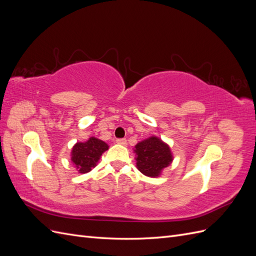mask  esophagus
I'll use <instances>...</instances> for the list:
<instances>
[{
  "label": "esophagus",
  "instance_id": "1",
  "mask_svg": "<svg viewBox=\"0 0 256 256\" xmlns=\"http://www.w3.org/2000/svg\"><path fill=\"white\" fill-rule=\"evenodd\" d=\"M116 143L125 146V145H127V140L126 138H118V140H116Z\"/></svg>",
  "mask_w": 256,
  "mask_h": 256
}]
</instances>
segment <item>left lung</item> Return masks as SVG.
<instances>
[{
    "instance_id": "8db88e82",
    "label": "left lung",
    "mask_w": 256,
    "mask_h": 256,
    "mask_svg": "<svg viewBox=\"0 0 256 256\" xmlns=\"http://www.w3.org/2000/svg\"><path fill=\"white\" fill-rule=\"evenodd\" d=\"M136 168L148 177H158L173 161L170 146L157 136H150L134 146Z\"/></svg>"
}]
</instances>
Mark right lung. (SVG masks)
<instances>
[{
    "instance_id": "obj_1",
    "label": "right lung",
    "mask_w": 256,
    "mask_h": 256,
    "mask_svg": "<svg viewBox=\"0 0 256 256\" xmlns=\"http://www.w3.org/2000/svg\"><path fill=\"white\" fill-rule=\"evenodd\" d=\"M109 146L99 138H90L86 142L76 143L72 150V161L79 173H88L95 168L102 154Z\"/></svg>"
}]
</instances>
